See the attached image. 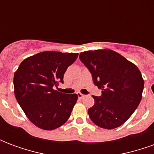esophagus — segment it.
<instances>
[{
  "label": "esophagus",
  "instance_id": "obj_1",
  "mask_svg": "<svg viewBox=\"0 0 154 154\" xmlns=\"http://www.w3.org/2000/svg\"><path fill=\"white\" fill-rule=\"evenodd\" d=\"M77 96H78V97H79L80 99H82V98H84V97H86L85 95H83V94L82 93H77Z\"/></svg>",
  "mask_w": 154,
  "mask_h": 154
}]
</instances>
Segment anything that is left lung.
Instances as JSON below:
<instances>
[{"instance_id":"left-lung-1","label":"left lung","mask_w":154,"mask_h":154,"mask_svg":"<svg viewBox=\"0 0 154 154\" xmlns=\"http://www.w3.org/2000/svg\"><path fill=\"white\" fill-rule=\"evenodd\" d=\"M80 60L92 75L94 84L102 90L92 96L88 109L92 122L100 128L116 129L129 119L142 99L144 81L135 64L111 49L85 51Z\"/></svg>"}]
</instances>
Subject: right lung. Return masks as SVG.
<instances>
[{
	"label": "right lung",
	"instance_id": "add662e5",
	"mask_svg": "<svg viewBox=\"0 0 154 154\" xmlns=\"http://www.w3.org/2000/svg\"><path fill=\"white\" fill-rule=\"evenodd\" d=\"M77 57V53L44 51L25 58L15 71V98L39 129L53 130L69 119L78 96L58 92L54 87L63 82L65 72Z\"/></svg>",
	"mask_w": 154,
	"mask_h": 154
}]
</instances>
